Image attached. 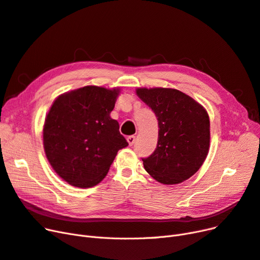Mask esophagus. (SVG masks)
<instances>
[{"instance_id":"1","label":"esophagus","mask_w":260,"mask_h":260,"mask_svg":"<svg viewBox=\"0 0 260 260\" xmlns=\"http://www.w3.org/2000/svg\"><path fill=\"white\" fill-rule=\"evenodd\" d=\"M127 141H128L130 146H132V145H133L134 143H136V137H134V136H130V137L127 138Z\"/></svg>"}]
</instances>
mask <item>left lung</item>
Returning a JSON list of instances; mask_svg holds the SVG:
<instances>
[{
    "instance_id": "8db88e82",
    "label": "left lung",
    "mask_w": 260,
    "mask_h": 260,
    "mask_svg": "<svg viewBox=\"0 0 260 260\" xmlns=\"http://www.w3.org/2000/svg\"><path fill=\"white\" fill-rule=\"evenodd\" d=\"M137 95L158 119L157 148L143 164L163 184L189 179L201 169L210 145L208 113L190 96L173 88H138Z\"/></svg>"
}]
</instances>
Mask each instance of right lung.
I'll list each match as a JSON object with an SVG mask.
<instances>
[{"label":"right lung","mask_w":260,"mask_h":260,"mask_svg":"<svg viewBox=\"0 0 260 260\" xmlns=\"http://www.w3.org/2000/svg\"><path fill=\"white\" fill-rule=\"evenodd\" d=\"M119 89L84 86L58 96L44 124V148L55 173L69 184L90 188L128 146L110 114Z\"/></svg>","instance_id":"obj_1"}]
</instances>
